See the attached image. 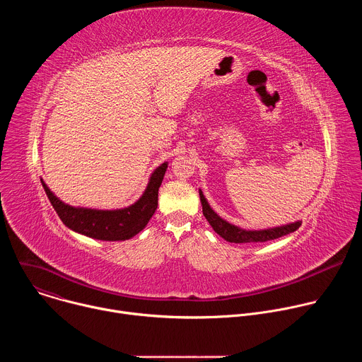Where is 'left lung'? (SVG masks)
I'll list each match as a JSON object with an SVG mask.
<instances>
[{
	"instance_id": "8db88e82",
	"label": "left lung",
	"mask_w": 362,
	"mask_h": 362,
	"mask_svg": "<svg viewBox=\"0 0 362 362\" xmlns=\"http://www.w3.org/2000/svg\"><path fill=\"white\" fill-rule=\"evenodd\" d=\"M200 203H202V212L203 216L206 218V221L209 222V225L212 226V229L225 240L232 242V243H259V242H268V240H274L282 236H286L295 230L299 229V226L302 225V222H295L291 225H285L281 228H274V229H268V230H259V232H247V230H242L236 226H232L230 223L222 221L211 208L209 204L206 203L204 197L200 196Z\"/></svg>"
}]
</instances>
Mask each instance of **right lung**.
Segmentation results:
<instances>
[{
    "mask_svg": "<svg viewBox=\"0 0 362 362\" xmlns=\"http://www.w3.org/2000/svg\"><path fill=\"white\" fill-rule=\"evenodd\" d=\"M162 180L163 175H159L146 199L136 208H130L123 212L84 214L81 211L67 208V206L59 203L53 197L49 202L59 219L70 230L97 240H126L137 235L156 211L158 192Z\"/></svg>",
    "mask_w": 362,
    "mask_h": 362,
    "instance_id": "obj_1",
    "label": "right lung"
}]
</instances>
